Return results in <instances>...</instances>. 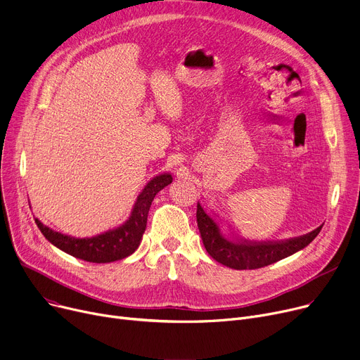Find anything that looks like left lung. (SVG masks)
<instances>
[{"mask_svg": "<svg viewBox=\"0 0 360 360\" xmlns=\"http://www.w3.org/2000/svg\"><path fill=\"white\" fill-rule=\"evenodd\" d=\"M197 223L201 238L208 255L231 269H259L288 257L308 246L320 233L323 224L300 237L279 242H250L246 238H227L220 231L219 224L197 204Z\"/></svg>", "mask_w": 360, "mask_h": 360, "instance_id": "1", "label": "left lung"}]
</instances>
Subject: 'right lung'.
Here are the masks:
<instances>
[{
  "instance_id": "right-lung-1",
  "label": "right lung",
  "mask_w": 360,
  "mask_h": 360,
  "mask_svg": "<svg viewBox=\"0 0 360 360\" xmlns=\"http://www.w3.org/2000/svg\"><path fill=\"white\" fill-rule=\"evenodd\" d=\"M169 184H172L171 174H162L150 179L137 197L129 220L120 227L98 236L77 238L46 227L37 219L36 224L53 246L74 257L92 263H108L124 259L134 253L140 245L143 233L146 230L148 214L155 195Z\"/></svg>"
}]
</instances>
